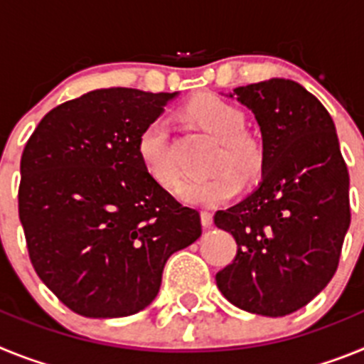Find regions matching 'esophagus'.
<instances>
[{
	"mask_svg": "<svg viewBox=\"0 0 364 364\" xmlns=\"http://www.w3.org/2000/svg\"><path fill=\"white\" fill-rule=\"evenodd\" d=\"M200 222H202V226H204V228H210L211 224H213V215H211L210 211H202Z\"/></svg>",
	"mask_w": 364,
	"mask_h": 364,
	"instance_id": "esophagus-1",
	"label": "esophagus"
}]
</instances>
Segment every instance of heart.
Returning <instances> with one entry per match:
<instances>
[{"mask_svg":"<svg viewBox=\"0 0 364 364\" xmlns=\"http://www.w3.org/2000/svg\"><path fill=\"white\" fill-rule=\"evenodd\" d=\"M188 117L220 142L213 160L217 173L204 178L186 180L178 188L180 200L186 204L210 208L235 197L242 178H253L262 169V149L259 142L244 133V114L218 96H198L188 105ZM138 156L146 171L164 188H173L180 178V169L173 159L169 124L156 118L144 127L138 136Z\"/></svg>","mask_w":364,"mask_h":364,"instance_id":"heart-1","label":"heart"}]
</instances>
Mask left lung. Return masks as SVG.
Returning <instances> with one entry per match:
<instances>
[{
    "label": "left lung",
    "instance_id": "obj_1",
    "mask_svg": "<svg viewBox=\"0 0 364 364\" xmlns=\"http://www.w3.org/2000/svg\"><path fill=\"white\" fill-rule=\"evenodd\" d=\"M255 114L262 180L239 204L215 213L237 257L217 273L237 308L284 317L332 281L350 226V176L324 105L294 80L272 78L230 92Z\"/></svg>",
    "mask_w": 364,
    "mask_h": 364
}]
</instances>
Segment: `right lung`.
I'll return each mask as SVG.
<instances>
[{
  "label": "right lung",
  "instance_id": "right-lung-1",
  "mask_svg": "<svg viewBox=\"0 0 364 364\" xmlns=\"http://www.w3.org/2000/svg\"><path fill=\"white\" fill-rule=\"evenodd\" d=\"M178 92L96 89L41 118L21 154L19 220L38 277L76 314L114 319L154 301L200 215L146 171L138 136Z\"/></svg>",
  "mask_w": 364,
  "mask_h": 364
}]
</instances>
